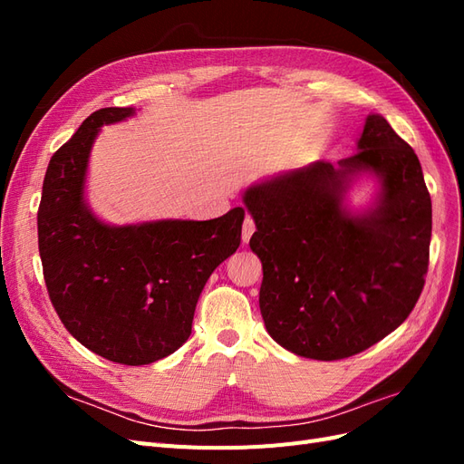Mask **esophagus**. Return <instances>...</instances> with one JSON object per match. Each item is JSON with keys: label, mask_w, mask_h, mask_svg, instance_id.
<instances>
[{"label": "esophagus", "mask_w": 464, "mask_h": 464, "mask_svg": "<svg viewBox=\"0 0 464 464\" xmlns=\"http://www.w3.org/2000/svg\"><path fill=\"white\" fill-rule=\"evenodd\" d=\"M254 232H256V222H254V218L247 215L246 220H244V227H242V240H244V244L249 242V237H251V234H254Z\"/></svg>", "instance_id": "1"}]
</instances>
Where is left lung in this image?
<instances>
[{"label":"left lung","mask_w":464,"mask_h":464,"mask_svg":"<svg viewBox=\"0 0 464 464\" xmlns=\"http://www.w3.org/2000/svg\"><path fill=\"white\" fill-rule=\"evenodd\" d=\"M363 171L382 189L353 216L343 193ZM263 263L265 327L290 353L343 360L373 346L411 315L422 294L431 199L412 147L372 114L358 150L339 166L317 160L244 193Z\"/></svg>","instance_id":"8db88e82"}]
</instances>
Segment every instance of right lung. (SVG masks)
I'll return each instance as SVG.
<instances>
[{"label": "right lung", "instance_id": "add662e5", "mask_svg": "<svg viewBox=\"0 0 464 464\" xmlns=\"http://www.w3.org/2000/svg\"><path fill=\"white\" fill-rule=\"evenodd\" d=\"M133 114L96 110L53 152L38 207V251L65 329L98 356L145 366L189 339L205 283L240 246L246 210L128 227L98 220L82 198L91 147L104 123Z\"/></svg>", "mask_w": 464, "mask_h": 464}]
</instances>
